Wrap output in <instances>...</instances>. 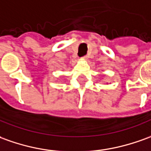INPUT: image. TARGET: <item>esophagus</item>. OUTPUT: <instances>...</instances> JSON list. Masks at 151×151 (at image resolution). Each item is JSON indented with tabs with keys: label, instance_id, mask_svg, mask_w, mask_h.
Masks as SVG:
<instances>
[{
	"label": "esophagus",
	"instance_id": "1",
	"mask_svg": "<svg viewBox=\"0 0 151 151\" xmlns=\"http://www.w3.org/2000/svg\"><path fill=\"white\" fill-rule=\"evenodd\" d=\"M81 59V60H86V59H87V56H84V57H82Z\"/></svg>",
	"mask_w": 151,
	"mask_h": 151
}]
</instances>
